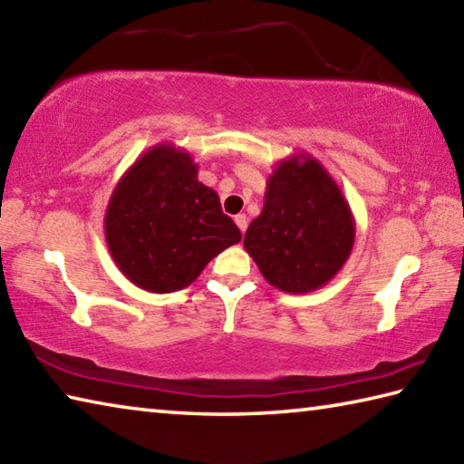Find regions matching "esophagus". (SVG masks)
Wrapping results in <instances>:
<instances>
[{
  "mask_svg": "<svg viewBox=\"0 0 464 464\" xmlns=\"http://www.w3.org/2000/svg\"><path fill=\"white\" fill-rule=\"evenodd\" d=\"M234 222H237V226L240 227V232H245L248 226V218H246V214H238V216H234Z\"/></svg>",
  "mask_w": 464,
  "mask_h": 464,
  "instance_id": "esophagus-1",
  "label": "esophagus"
}]
</instances>
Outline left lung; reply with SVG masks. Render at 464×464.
I'll list each match as a JSON object with an SVG mask.
<instances>
[{
	"label": "left lung",
	"mask_w": 464,
	"mask_h": 464,
	"mask_svg": "<svg viewBox=\"0 0 464 464\" xmlns=\"http://www.w3.org/2000/svg\"><path fill=\"white\" fill-rule=\"evenodd\" d=\"M354 216L320 160L294 154L266 179L261 216L245 234L263 277L285 294H310L343 269L354 245Z\"/></svg>",
	"instance_id": "8db88e82"
}]
</instances>
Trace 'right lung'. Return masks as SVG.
<instances>
[{
    "label": "right lung",
    "instance_id": "add662e5",
    "mask_svg": "<svg viewBox=\"0 0 464 464\" xmlns=\"http://www.w3.org/2000/svg\"><path fill=\"white\" fill-rule=\"evenodd\" d=\"M105 242L118 269L150 294L179 291L242 234L198 181L193 157L173 144L140 154L105 209Z\"/></svg>",
    "mask_w": 464,
    "mask_h": 464
}]
</instances>
